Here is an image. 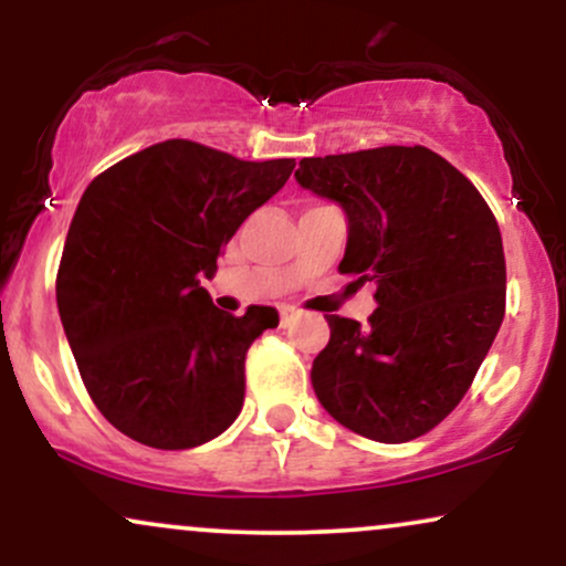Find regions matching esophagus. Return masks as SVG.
Here are the masks:
<instances>
[{"label":"esophagus","instance_id":"34e87169","mask_svg":"<svg viewBox=\"0 0 566 566\" xmlns=\"http://www.w3.org/2000/svg\"><path fill=\"white\" fill-rule=\"evenodd\" d=\"M301 314H303V311L292 308V305H284V308L279 311V319H282V327H290L292 322H295V319H301Z\"/></svg>","mask_w":566,"mask_h":566}]
</instances>
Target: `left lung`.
<instances>
[{"instance_id": "obj_1", "label": "left lung", "mask_w": 566, "mask_h": 566, "mask_svg": "<svg viewBox=\"0 0 566 566\" xmlns=\"http://www.w3.org/2000/svg\"><path fill=\"white\" fill-rule=\"evenodd\" d=\"M295 180L348 220L340 274L378 284L365 327L324 316L316 399L359 437H423L469 391L503 324L497 220L471 180L423 146L311 157Z\"/></svg>"}]
</instances>
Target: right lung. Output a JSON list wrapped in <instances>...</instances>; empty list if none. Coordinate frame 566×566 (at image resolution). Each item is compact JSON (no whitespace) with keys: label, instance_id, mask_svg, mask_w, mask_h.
Masks as SVG:
<instances>
[{"label":"right lung","instance_id":"right-lung-1","mask_svg":"<svg viewBox=\"0 0 566 566\" xmlns=\"http://www.w3.org/2000/svg\"><path fill=\"white\" fill-rule=\"evenodd\" d=\"M292 170V159L242 161L165 140L82 193L57 269V314L90 399L116 431L188 450L242 412L247 348L279 314H226L201 279L216 276L229 239Z\"/></svg>","mask_w":566,"mask_h":566}]
</instances>
